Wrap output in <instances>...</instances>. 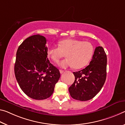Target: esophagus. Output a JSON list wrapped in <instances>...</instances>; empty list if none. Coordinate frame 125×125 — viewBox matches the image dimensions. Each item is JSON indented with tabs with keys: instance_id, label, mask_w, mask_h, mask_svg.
Wrapping results in <instances>:
<instances>
[{
	"instance_id": "34e87169",
	"label": "esophagus",
	"mask_w": 125,
	"mask_h": 125,
	"mask_svg": "<svg viewBox=\"0 0 125 125\" xmlns=\"http://www.w3.org/2000/svg\"><path fill=\"white\" fill-rule=\"evenodd\" d=\"M59 72H60V73H61V74H62V73L64 72V71L63 70H59Z\"/></svg>"
}]
</instances>
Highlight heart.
<instances>
[{"mask_svg":"<svg viewBox=\"0 0 125 125\" xmlns=\"http://www.w3.org/2000/svg\"><path fill=\"white\" fill-rule=\"evenodd\" d=\"M58 47L51 45L47 48L48 56L54 63H58L66 54L67 58L59 63L62 68L73 67L75 69L86 66L94 54V47L90 42L68 38L58 42Z\"/></svg>","mask_w":125,"mask_h":125,"instance_id":"1","label":"heart"}]
</instances>
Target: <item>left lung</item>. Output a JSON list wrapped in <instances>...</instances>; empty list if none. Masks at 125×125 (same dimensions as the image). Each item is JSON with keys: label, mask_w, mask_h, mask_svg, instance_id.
<instances>
[{"label": "left lung", "mask_w": 125, "mask_h": 125, "mask_svg": "<svg viewBox=\"0 0 125 125\" xmlns=\"http://www.w3.org/2000/svg\"><path fill=\"white\" fill-rule=\"evenodd\" d=\"M107 56L102 47H97L90 64L73 72L75 80L69 87L71 96L76 100H90L100 92L106 79Z\"/></svg>", "instance_id": "8db88e82"}]
</instances>
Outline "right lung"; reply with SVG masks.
<instances>
[{
  "mask_svg": "<svg viewBox=\"0 0 125 125\" xmlns=\"http://www.w3.org/2000/svg\"><path fill=\"white\" fill-rule=\"evenodd\" d=\"M46 43L44 37L32 35L19 45L16 54L15 78L24 93L34 100L49 98L60 78L58 69L47 58Z\"/></svg>",
  "mask_w": 125,
  "mask_h": 125,
  "instance_id": "1",
  "label": "right lung"
}]
</instances>
